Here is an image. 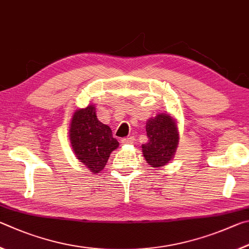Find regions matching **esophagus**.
Masks as SVG:
<instances>
[{"label":"esophagus","instance_id":"obj_1","mask_svg":"<svg viewBox=\"0 0 249 249\" xmlns=\"http://www.w3.org/2000/svg\"><path fill=\"white\" fill-rule=\"evenodd\" d=\"M134 142H136V139H134V137L124 138L121 140V143H124V144H133Z\"/></svg>","mask_w":249,"mask_h":249}]
</instances>
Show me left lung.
<instances>
[{
  "instance_id": "left-lung-1",
  "label": "left lung",
  "mask_w": 249,
  "mask_h": 249,
  "mask_svg": "<svg viewBox=\"0 0 249 249\" xmlns=\"http://www.w3.org/2000/svg\"><path fill=\"white\" fill-rule=\"evenodd\" d=\"M146 134L149 141L142 144L143 156L152 167H163L174 158L179 142L175 119L168 113L150 118L146 122Z\"/></svg>"
}]
</instances>
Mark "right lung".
I'll use <instances>...</instances> for the list:
<instances>
[{
	"label": "right lung",
	"mask_w": 249,
	"mask_h": 249,
	"mask_svg": "<svg viewBox=\"0 0 249 249\" xmlns=\"http://www.w3.org/2000/svg\"><path fill=\"white\" fill-rule=\"evenodd\" d=\"M94 105L77 109L70 127V142L77 160L94 174L103 171L109 155L119 146L111 129L96 116Z\"/></svg>",
	"instance_id": "add662e5"
}]
</instances>
